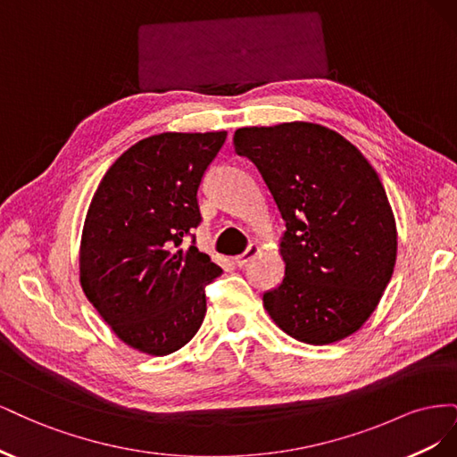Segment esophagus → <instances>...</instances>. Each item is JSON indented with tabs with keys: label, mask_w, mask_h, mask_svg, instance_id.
<instances>
[{
	"label": "esophagus",
	"mask_w": 457,
	"mask_h": 457,
	"mask_svg": "<svg viewBox=\"0 0 457 457\" xmlns=\"http://www.w3.org/2000/svg\"><path fill=\"white\" fill-rule=\"evenodd\" d=\"M257 253H259V245L257 244H250V245H247V250L242 255L234 257V265H237V267H245L247 262H250Z\"/></svg>",
	"instance_id": "esophagus-1"
}]
</instances>
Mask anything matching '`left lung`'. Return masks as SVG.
Masks as SVG:
<instances>
[{"mask_svg":"<svg viewBox=\"0 0 457 457\" xmlns=\"http://www.w3.org/2000/svg\"><path fill=\"white\" fill-rule=\"evenodd\" d=\"M234 152L255 163L286 220V272L262 305L297 341L349 337L376 311L396 261L376 170L339 133L307 121L237 129Z\"/></svg>","mask_w":457,"mask_h":457,"instance_id":"obj_1","label":"left lung"}]
</instances>
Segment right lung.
Returning <instances> with one entry per match:
<instances>
[{
    "instance_id": "1",
    "label": "right lung",
    "mask_w": 457,
    "mask_h": 457,
    "mask_svg": "<svg viewBox=\"0 0 457 457\" xmlns=\"http://www.w3.org/2000/svg\"><path fill=\"white\" fill-rule=\"evenodd\" d=\"M225 139L227 131L148 137L110 165L91 200L79 282L137 351L175 353L204 322L205 286L223 270L196 247V196Z\"/></svg>"
}]
</instances>
